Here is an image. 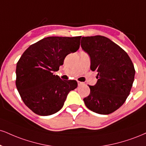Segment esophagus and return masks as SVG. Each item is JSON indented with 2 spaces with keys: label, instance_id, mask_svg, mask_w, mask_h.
Returning a JSON list of instances; mask_svg holds the SVG:
<instances>
[{
  "label": "esophagus",
  "instance_id": "1",
  "mask_svg": "<svg viewBox=\"0 0 146 146\" xmlns=\"http://www.w3.org/2000/svg\"><path fill=\"white\" fill-rule=\"evenodd\" d=\"M78 86H81L84 85V82H78Z\"/></svg>",
  "mask_w": 146,
  "mask_h": 146
}]
</instances>
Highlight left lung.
Segmentation results:
<instances>
[{
	"mask_svg": "<svg viewBox=\"0 0 146 146\" xmlns=\"http://www.w3.org/2000/svg\"><path fill=\"white\" fill-rule=\"evenodd\" d=\"M81 46L90 56V69L97 72V82L89 86L84 101L89 110L107 115L120 108L131 92L135 74L127 53L110 38L96 35L83 36Z\"/></svg>",
	"mask_w": 146,
	"mask_h": 146,
	"instance_id": "obj_1",
	"label": "left lung"
}]
</instances>
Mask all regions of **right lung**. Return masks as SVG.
Returning a JSON list of instances; mask_svg holds the SVG:
<instances>
[{
    "instance_id": "obj_1",
    "label": "right lung",
    "mask_w": 146,
    "mask_h": 146,
    "mask_svg": "<svg viewBox=\"0 0 146 146\" xmlns=\"http://www.w3.org/2000/svg\"><path fill=\"white\" fill-rule=\"evenodd\" d=\"M82 36H48L31 45L16 66L15 84L24 104L37 115H50L61 110L75 80L64 81L54 72L68 54L80 48Z\"/></svg>"
}]
</instances>
